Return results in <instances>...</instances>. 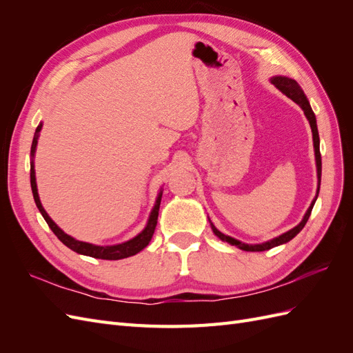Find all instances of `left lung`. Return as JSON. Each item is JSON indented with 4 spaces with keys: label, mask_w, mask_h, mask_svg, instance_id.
Here are the masks:
<instances>
[{
    "label": "left lung",
    "mask_w": 353,
    "mask_h": 353,
    "mask_svg": "<svg viewBox=\"0 0 353 353\" xmlns=\"http://www.w3.org/2000/svg\"><path fill=\"white\" fill-rule=\"evenodd\" d=\"M272 83L275 85L276 88H279L281 92H284L288 99H292L299 108H301L306 117L309 121V125H311V130H312V135H314V147H315V159H316V169H318V183L321 184V153H319V135H318V130H316V119H315V114L311 109V105H309V101L306 100L303 91L301 90V87H299L297 82L294 79H290V78H285V77H275L272 78ZM319 184H318V193H319ZM316 200V199H315ZM315 200L312 201V205L309 206L305 218L302 219V222L299 223L297 227H294L293 230L284 232L283 236L276 237L271 241H266V243H262V244H254V245H249V244H244V243H240L237 240H234L228 236H225V234H222L221 231H218L215 227L212 225V230L213 232L216 234V236L222 240V241H227L232 245H237L239 249L241 250H245V252H265V250H270L272 248H275V245H280V244H284L287 241H290L293 237H296L299 232L302 231V228L305 227V223L307 222L309 216H311V212H312V208L315 205Z\"/></svg>",
    "instance_id": "1"
}]
</instances>
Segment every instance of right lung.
Segmentation results:
<instances>
[{
	"instance_id": "obj_1",
	"label": "right lung",
	"mask_w": 353,
	"mask_h": 353,
	"mask_svg": "<svg viewBox=\"0 0 353 353\" xmlns=\"http://www.w3.org/2000/svg\"><path fill=\"white\" fill-rule=\"evenodd\" d=\"M42 128V123L38 125L35 135H34V141H32V147H30V154L34 156L35 153V148H37V143H38V135L39 131ZM30 187H32V193H34V199L37 203V208L39 209L41 215L44 216L46 222L48 223V227L51 228V231L56 234L57 239L68 245L69 249H72L73 252L85 254V256H91V258H97V259H105V261H117V259H125V258H130V256L137 254L138 252H141L145 245L150 243L152 237H153V232L154 228L157 225V215H159V206H160V199H162V194H160L156 200V205L152 210V215L150 219L147 222V227L138 234L137 237H134L132 240L122 243V244H116V245H94L90 243H83V241H78L74 240L73 237L68 236V234L63 232L52 219L47 215V212L42 208L39 197H38V190H37V183H35V169H34V162L30 163Z\"/></svg>"
}]
</instances>
